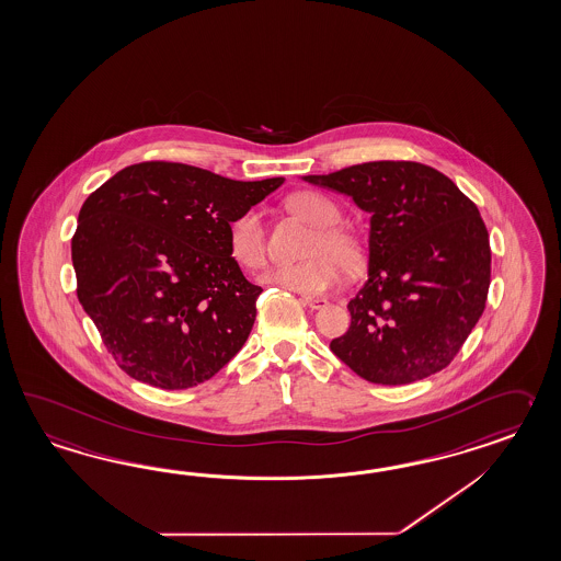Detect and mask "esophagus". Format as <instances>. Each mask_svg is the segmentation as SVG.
<instances>
[{"instance_id":"34e87169","label":"esophagus","mask_w":561,"mask_h":561,"mask_svg":"<svg viewBox=\"0 0 561 561\" xmlns=\"http://www.w3.org/2000/svg\"><path fill=\"white\" fill-rule=\"evenodd\" d=\"M301 301L308 306V308H312V310H320V308H324L329 300L327 298H316V296H301Z\"/></svg>"}]
</instances>
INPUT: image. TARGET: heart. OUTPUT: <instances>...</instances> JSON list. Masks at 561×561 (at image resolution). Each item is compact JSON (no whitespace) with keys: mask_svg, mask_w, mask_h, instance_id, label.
Returning a JSON list of instances; mask_svg holds the SVG:
<instances>
[{"mask_svg":"<svg viewBox=\"0 0 561 561\" xmlns=\"http://www.w3.org/2000/svg\"><path fill=\"white\" fill-rule=\"evenodd\" d=\"M287 206L316 225L314 237L301 263H282L261 275V282L279 286L301 296H320L341 282L342 265L355 270L363 251L355 234L334 227L341 213L339 206L318 192H298L289 196ZM229 255L243 270H257L265 261V229L260 210L249 208L229 222Z\"/></svg>","mask_w":561,"mask_h":561,"instance_id":"1","label":"heart"}]
</instances>
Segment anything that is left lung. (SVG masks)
Listing matches in <instances>:
<instances>
[{
    "label": "left lung",
    "instance_id": "obj_1",
    "mask_svg": "<svg viewBox=\"0 0 561 561\" xmlns=\"http://www.w3.org/2000/svg\"><path fill=\"white\" fill-rule=\"evenodd\" d=\"M306 182L370 213L369 279L330 351L358 377L405 385L446 369L484 312L491 245L479 208L420 162H367Z\"/></svg>",
    "mask_w": 561,
    "mask_h": 561
}]
</instances>
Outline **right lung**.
I'll list each match as a JSON object with an SVG mask.
<instances>
[{
    "label": "right lung",
    "mask_w": 561,
    "mask_h": 561,
    "mask_svg": "<svg viewBox=\"0 0 561 561\" xmlns=\"http://www.w3.org/2000/svg\"><path fill=\"white\" fill-rule=\"evenodd\" d=\"M282 184L141 162L84 201L70 245L77 296L119 369L174 391L241 351L263 289L232 261L227 231Z\"/></svg>",
    "instance_id": "obj_1"
}]
</instances>
